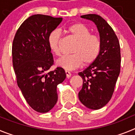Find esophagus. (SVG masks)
Masks as SVG:
<instances>
[{"instance_id": "34e87169", "label": "esophagus", "mask_w": 135, "mask_h": 135, "mask_svg": "<svg viewBox=\"0 0 135 135\" xmlns=\"http://www.w3.org/2000/svg\"><path fill=\"white\" fill-rule=\"evenodd\" d=\"M65 75H66L67 78H70V77H71V73H70V71H65Z\"/></svg>"}]
</instances>
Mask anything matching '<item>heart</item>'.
<instances>
[{
  "label": "heart",
  "mask_w": 135,
  "mask_h": 135,
  "mask_svg": "<svg viewBox=\"0 0 135 135\" xmlns=\"http://www.w3.org/2000/svg\"><path fill=\"white\" fill-rule=\"evenodd\" d=\"M65 32L76 40L71 52L73 54L64 55L57 61V65L66 70H73L78 68L83 64L89 65L97 60L101 49L100 37L91 34L88 26L82 23H75L67 27ZM61 34L55 30L49 35L47 42L49 48L55 55L61 53L60 42Z\"/></svg>",
  "instance_id": "1"
}]
</instances>
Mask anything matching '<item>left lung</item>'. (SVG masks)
I'll use <instances>...</instances> for the list:
<instances>
[{
	"label": "left lung",
	"instance_id": "left-lung-1",
	"mask_svg": "<svg viewBox=\"0 0 135 135\" xmlns=\"http://www.w3.org/2000/svg\"><path fill=\"white\" fill-rule=\"evenodd\" d=\"M81 17L91 20L97 25L101 40V49L97 60L78 73L83 80L78 97L86 108L99 109L111 99L120 74V42L114 30L101 16L88 14Z\"/></svg>",
	"mask_w": 135,
	"mask_h": 135
}]
</instances>
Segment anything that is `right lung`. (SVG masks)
I'll return each instance as SVG.
<instances>
[{"label":"right lung","mask_w":135,"mask_h":135,"mask_svg":"<svg viewBox=\"0 0 135 135\" xmlns=\"http://www.w3.org/2000/svg\"><path fill=\"white\" fill-rule=\"evenodd\" d=\"M61 17L37 14L20 26L12 45L13 65L17 83L27 103L34 110L46 113L57 101V86L65 80V71L54 64L47 39L61 22Z\"/></svg>","instance_id":"obj_1"}]
</instances>
